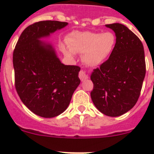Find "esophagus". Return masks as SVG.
<instances>
[{
    "label": "esophagus",
    "instance_id": "1",
    "mask_svg": "<svg viewBox=\"0 0 154 154\" xmlns=\"http://www.w3.org/2000/svg\"><path fill=\"white\" fill-rule=\"evenodd\" d=\"M79 77L81 79V81H85V79H88V75L85 74V72L84 71H80L79 74Z\"/></svg>",
    "mask_w": 154,
    "mask_h": 154
}]
</instances>
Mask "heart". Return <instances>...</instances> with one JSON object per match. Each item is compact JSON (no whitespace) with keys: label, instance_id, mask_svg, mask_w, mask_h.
Wrapping results in <instances>:
<instances>
[{"label":"heart","instance_id":"b5f03b06","mask_svg":"<svg viewBox=\"0 0 154 154\" xmlns=\"http://www.w3.org/2000/svg\"><path fill=\"white\" fill-rule=\"evenodd\" d=\"M69 46L65 52L69 56L82 53V62L88 66L96 67L104 63L113 53L116 37L112 31H75L67 39Z\"/></svg>","mask_w":154,"mask_h":154}]
</instances>
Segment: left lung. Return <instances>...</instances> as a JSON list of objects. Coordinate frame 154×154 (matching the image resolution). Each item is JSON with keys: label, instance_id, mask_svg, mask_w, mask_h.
<instances>
[{"label": "left lung", "instance_id": "left-lung-1", "mask_svg": "<svg viewBox=\"0 0 154 154\" xmlns=\"http://www.w3.org/2000/svg\"><path fill=\"white\" fill-rule=\"evenodd\" d=\"M116 37L112 55L91 74L95 106L108 116H119L131 109L142 89L146 62L143 45L138 37L119 23L106 24Z\"/></svg>", "mask_w": 154, "mask_h": 154}]
</instances>
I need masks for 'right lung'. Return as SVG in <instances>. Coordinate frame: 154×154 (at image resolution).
I'll list each match as a JSON object with an SVG mask.
<instances>
[{"label": "right lung", "mask_w": 154, "mask_h": 154, "mask_svg": "<svg viewBox=\"0 0 154 154\" xmlns=\"http://www.w3.org/2000/svg\"><path fill=\"white\" fill-rule=\"evenodd\" d=\"M66 25L67 22L58 21L31 24L23 31L14 50L16 90L22 103L42 117L62 113L80 84V68L62 64L53 46L40 40Z\"/></svg>", "instance_id": "right-lung-1"}]
</instances>
